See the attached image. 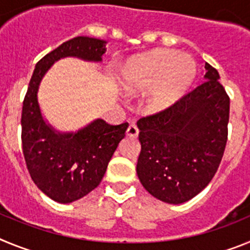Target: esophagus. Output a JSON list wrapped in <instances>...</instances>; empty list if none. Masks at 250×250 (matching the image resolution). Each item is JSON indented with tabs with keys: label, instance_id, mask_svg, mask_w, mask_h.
<instances>
[{
	"label": "esophagus",
	"instance_id": "obj_1",
	"mask_svg": "<svg viewBox=\"0 0 250 250\" xmlns=\"http://www.w3.org/2000/svg\"><path fill=\"white\" fill-rule=\"evenodd\" d=\"M126 132H127V135L131 136V138H136V136L139 135V127L136 126L135 124H130Z\"/></svg>",
	"mask_w": 250,
	"mask_h": 250
}]
</instances>
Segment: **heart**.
I'll use <instances>...</instances> for the list:
<instances>
[{"mask_svg":"<svg viewBox=\"0 0 250 250\" xmlns=\"http://www.w3.org/2000/svg\"><path fill=\"white\" fill-rule=\"evenodd\" d=\"M195 72V63L190 57L160 48L129 61L121 74V83L130 91L154 84L146 103L150 110L160 111L182 96L193 83Z\"/></svg>","mask_w":250,"mask_h":250,"instance_id":"b5f03b06","label":"heart"}]
</instances>
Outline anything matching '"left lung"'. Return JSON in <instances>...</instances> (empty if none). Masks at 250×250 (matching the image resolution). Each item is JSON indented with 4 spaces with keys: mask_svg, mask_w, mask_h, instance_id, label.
<instances>
[{
    "mask_svg": "<svg viewBox=\"0 0 250 250\" xmlns=\"http://www.w3.org/2000/svg\"><path fill=\"white\" fill-rule=\"evenodd\" d=\"M167 109L138 121L141 151L136 165L143 187L169 204L188 202L219 167L228 140L230 99L216 68Z\"/></svg>",
    "mask_w": 250,
    "mask_h": 250,
    "instance_id": "obj_1",
    "label": "left lung"
}]
</instances>
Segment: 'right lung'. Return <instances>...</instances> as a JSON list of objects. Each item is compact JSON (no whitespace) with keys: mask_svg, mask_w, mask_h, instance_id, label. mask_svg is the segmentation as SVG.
<instances>
[{"mask_svg":"<svg viewBox=\"0 0 250 250\" xmlns=\"http://www.w3.org/2000/svg\"><path fill=\"white\" fill-rule=\"evenodd\" d=\"M105 41L77 36L48 52L36 63L23 99L22 151L31 179L40 190L59 203H71L94 190L129 124L110 125L98 119L75 134H60L43 121L37 90L51 65L66 56L101 61Z\"/></svg>","mask_w":250,"mask_h":250,"instance_id":"right-lung-1","label":"right lung"}]
</instances>
